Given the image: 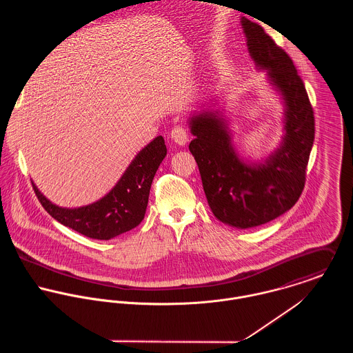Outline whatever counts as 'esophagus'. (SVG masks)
<instances>
[{
    "mask_svg": "<svg viewBox=\"0 0 353 353\" xmlns=\"http://www.w3.org/2000/svg\"><path fill=\"white\" fill-rule=\"evenodd\" d=\"M171 139L174 140V143H176L178 145H185L189 141V130L182 126V125H176L171 129Z\"/></svg>",
    "mask_w": 353,
    "mask_h": 353,
    "instance_id": "34e87169",
    "label": "esophagus"
}]
</instances>
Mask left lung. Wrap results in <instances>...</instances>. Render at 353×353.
Wrapping results in <instances>:
<instances>
[{
  "label": "left lung",
  "instance_id": "1",
  "mask_svg": "<svg viewBox=\"0 0 353 353\" xmlns=\"http://www.w3.org/2000/svg\"><path fill=\"white\" fill-rule=\"evenodd\" d=\"M248 48L258 69L284 101V130L280 147L259 163L236 153L227 121L220 111L202 110L189 121L196 139L189 150L201 174L202 186L213 214L245 230L281 216L302 194L314 143V111L305 87L290 55L249 19H242Z\"/></svg>",
  "mask_w": 353,
  "mask_h": 353
}]
</instances>
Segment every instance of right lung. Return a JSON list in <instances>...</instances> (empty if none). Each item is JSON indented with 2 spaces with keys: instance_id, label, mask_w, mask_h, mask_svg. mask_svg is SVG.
Segmentation results:
<instances>
[{
  "instance_id": "add662e5",
  "label": "right lung",
  "mask_w": 353,
  "mask_h": 353,
  "mask_svg": "<svg viewBox=\"0 0 353 353\" xmlns=\"http://www.w3.org/2000/svg\"><path fill=\"white\" fill-rule=\"evenodd\" d=\"M167 154L157 136L132 160L117 185L99 201L69 209L49 201L32 183L42 206L61 224L92 239L108 241L136 228L144 219L153 176Z\"/></svg>"
}]
</instances>
